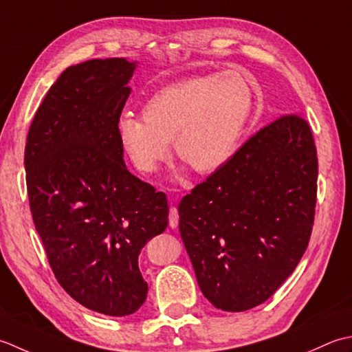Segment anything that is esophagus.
Returning a JSON list of instances; mask_svg holds the SVG:
<instances>
[{
  "instance_id": "esophagus-1",
  "label": "esophagus",
  "mask_w": 352,
  "mask_h": 352,
  "mask_svg": "<svg viewBox=\"0 0 352 352\" xmlns=\"http://www.w3.org/2000/svg\"><path fill=\"white\" fill-rule=\"evenodd\" d=\"M168 223L171 228H176L179 225V211L176 206L170 208V214H168Z\"/></svg>"
}]
</instances>
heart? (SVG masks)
I'll list each match as a JSON object with an SVG mask.
<instances>
[{
    "mask_svg": "<svg viewBox=\"0 0 352 352\" xmlns=\"http://www.w3.org/2000/svg\"><path fill=\"white\" fill-rule=\"evenodd\" d=\"M254 106L252 88L235 71L192 76L157 89L142 118L124 113L117 138L141 173H153L175 155L197 175H212L231 160Z\"/></svg>",
    "mask_w": 352,
    "mask_h": 352,
    "instance_id": "b5f03b06",
    "label": "heart"
}]
</instances>
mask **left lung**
I'll return each mask as SVG.
<instances>
[{
    "instance_id": "left-lung-1",
    "label": "left lung",
    "mask_w": 352,
    "mask_h": 352,
    "mask_svg": "<svg viewBox=\"0 0 352 352\" xmlns=\"http://www.w3.org/2000/svg\"><path fill=\"white\" fill-rule=\"evenodd\" d=\"M318 192L311 129L272 121L179 204V231L204 296L246 311L289 278L310 241Z\"/></svg>"
}]
</instances>
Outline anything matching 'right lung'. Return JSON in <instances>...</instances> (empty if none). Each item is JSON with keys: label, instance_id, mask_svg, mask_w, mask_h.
<instances>
[{"label": "right lung", "instance_id": "add662e5", "mask_svg": "<svg viewBox=\"0 0 352 352\" xmlns=\"http://www.w3.org/2000/svg\"><path fill=\"white\" fill-rule=\"evenodd\" d=\"M135 67L112 57L67 68L36 112L24 155L33 223L56 279L78 304L116 318L144 304L138 256L168 225L167 196L127 170L117 138Z\"/></svg>", "mask_w": 352, "mask_h": 352}]
</instances>
